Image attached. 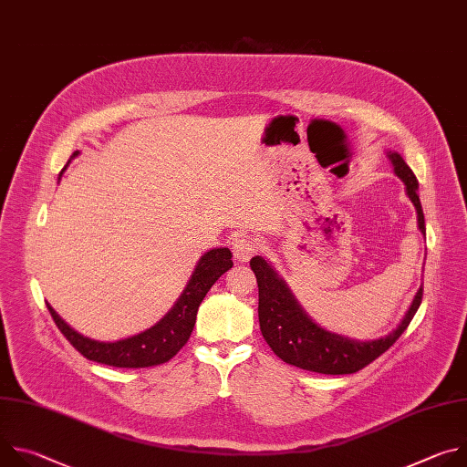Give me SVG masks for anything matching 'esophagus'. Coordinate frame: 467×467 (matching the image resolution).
Returning a JSON list of instances; mask_svg holds the SVG:
<instances>
[{
    "mask_svg": "<svg viewBox=\"0 0 467 467\" xmlns=\"http://www.w3.org/2000/svg\"><path fill=\"white\" fill-rule=\"evenodd\" d=\"M260 240L251 236V234H238L233 240V254L238 262H247L258 249H260Z\"/></svg>",
    "mask_w": 467,
    "mask_h": 467,
    "instance_id": "34e87169",
    "label": "esophagus"
}]
</instances>
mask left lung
I'll use <instances>...</instances> for the list:
<instances>
[{
    "mask_svg": "<svg viewBox=\"0 0 467 467\" xmlns=\"http://www.w3.org/2000/svg\"><path fill=\"white\" fill-rule=\"evenodd\" d=\"M388 157L393 164L395 175L407 184V193L418 211L420 231L425 234V216L418 195V179L401 155L389 151ZM249 265L258 285V321L264 340L283 362L325 375L357 373L379 358L407 330L423 299V288H420L405 319L388 337L373 342H357L317 327L303 312L285 281L279 279L264 258L253 256Z\"/></svg>",
    "mask_w": 467,
    "mask_h": 467,
    "instance_id": "1",
    "label": "left lung"
}]
</instances>
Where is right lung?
Listing matches in <instances>:
<instances>
[{
  "instance_id": "add662e5",
  "label": "right lung",
  "mask_w": 467,
  "mask_h": 467,
  "mask_svg": "<svg viewBox=\"0 0 467 467\" xmlns=\"http://www.w3.org/2000/svg\"><path fill=\"white\" fill-rule=\"evenodd\" d=\"M78 151L74 153V157ZM68 166V164H66ZM62 168V171L66 170ZM60 171V175H62ZM58 175V179H60ZM233 253L227 247L207 251L202 260L197 262L195 272L190 277L184 292L173 305V308L151 328L140 332L137 337H130L119 342H96L87 337H81L70 325H66L64 319L49 306L47 310L58 327V330L85 358L107 364L112 368H150L159 366L173 358L182 346L188 342L193 325L197 308L205 299L207 292L213 285L233 268Z\"/></svg>"
}]
</instances>
